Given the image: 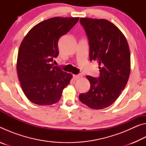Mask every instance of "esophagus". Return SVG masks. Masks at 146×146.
<instances>
[{
	"mask_svg": "<svg viewBox=\"0 0 146 146\" xmlns=\"http://www.w3.org/2000/svg\"><path fill=\"white\" fill-rule=\"evenodd\" d=\"M82 76V74H78V75H73V78L75 79V80H76V79H78V78H81Z\"/></svg>",
	"mask_w": 146,
	"mask_h": 146,
	"instance_id": "obj_1",
	"label": "esophagus"
}]
</instances>
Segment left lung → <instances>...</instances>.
<instances>
[{"mask_svg":"<svg viewBox=\"0 0 146 146\" xmlns=\"http://www.w3.org/2000/svg\"><path fill=\"white\" fill-rule=\"evenodd\" d=\"M88 39L90 60L98 62V77L88 75L90 89L79 95L80 102L95 110L107 108L119 97L130 73V52L126 38L105 19L80 18Z\"/></svg>","mask_w":146,"mask_h":146,"instance_id":"left-lung-1","label":"left lung"}]
</instances>
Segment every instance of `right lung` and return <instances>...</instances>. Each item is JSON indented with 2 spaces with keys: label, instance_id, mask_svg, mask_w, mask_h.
I'll use <instances>...</instances> for the list:
<instances>
[{
  "label": "right lung",
  "instance_id": "1",
  "mask_svg": "<svg viewBox=\"0 0 146 146\" xmlns=\"http://www.w3.org/2000/svg\"><path fill=\"white\" fill-rule=\"evenodd\" d=\"M78 17H54L35 26L19 49L17 70L26 97L35 104L51 105L60 100L72 75L52 64L58 55V42L77 23Z\"/></svg>",
  "mask_w": 146,
  "mask_h": 146
}]
</instances>
